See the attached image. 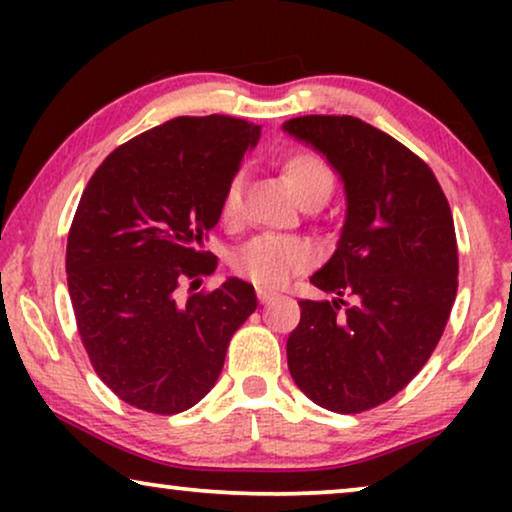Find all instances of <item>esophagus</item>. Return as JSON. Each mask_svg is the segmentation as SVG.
Here are the masks:
<instances>
[{"mask_svg": "<svg viewBox=\"0 0 512 512\" xmlns=\"http://www.w3.org/2000/svg\"><path fill=\"white\" fill-rule=\"evenodd\" d=\"M256 296H258V300H261L263 305H268V303H272V300H277V298H279V293L270 291V289H263V286H258V289H256Z\"/></svg>", "mask_w": 512, "mask_h": 512, "instance_id": "1", "label": "esophagus"}]
</instances>
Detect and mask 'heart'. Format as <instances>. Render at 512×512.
Here are the masks:
<instances>
[{
  "label": "heart",
  "instance_id": "heart-1",
  "mask_svg": "<svg viewBox=\"0 0 512 512\" xmlns=\"http://www.w3.org/2000/svg\"><path fill=\"white\" fill-rule=\"evenodd\" d=\"M284 177L289 179L298 200L312 202L328 198L333 188V170L319 153L298 149L282 160ZM242 209V179L233 177L223 188L221 195V221L235 223ZM314 247L307 240L289 235H258L242 244L230 258V265L237 275L249 279L265 289H279L289 284L298 272L314 263Z\"/></svg>",
  "mask_w": 512,
  "mask_h": 512
}]
</instances>
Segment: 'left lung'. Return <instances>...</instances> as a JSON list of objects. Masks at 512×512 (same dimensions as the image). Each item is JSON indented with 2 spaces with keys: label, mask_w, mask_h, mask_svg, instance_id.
<instances>
[{
  "label": "left lung",
  "mask_w": 512,
  "mask_h": 512,
  "mask_svg": "<svg viewBox=\"0 0 512 512\" xmlns=\"http://www.w3.org/2000/svg\"><path fill=\"white\" fill-rule=\"evenodd\" d=\"M284 130L324 153L347 193L338 249L310 277L333 300H300L286 359L310 401L356 415L408 387L445 331L459 275L452 212L431 167L361 118L300 116Z\"/></svg>",
  "instance_id": "obj_1"
}]
</instances>
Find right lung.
<instances>
[{
    "instance_id": "add662e5",
    "label": "right lung",
    "mask_w": 512,
    "mask_h": 512,
    "mask_svg": "<svg viewBox=\"0 0 512 512\" xmlns=\"http://www.w3.org/2000/svg\"><path fill=\"white\" fill-rule=\"evenodd\" d=\"M258 137L244 118H172L111 151L81 195L67 237L76 328L97 377L132 408H193L256 310L254 286L237 277L186 300L179 291L216 270L202 240Z\"/></svg>"
}]
</instances>
